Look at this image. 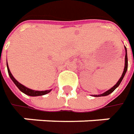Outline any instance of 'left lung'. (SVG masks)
Listing matches in <instances>:
<instances>
[{
  "label": "left lung",
  "mask_w": 134,
  "mask_h": 134,
  "mask_svg": "<svg viewBox=\"0 0 134 134\" xmlns=\"http://www.w3.org/2000/svg\"><path fill=\"white\" fill-rule=\"evenodd\" d=\"M125 69H124L123 73H122V75H121V77H120V79L118 80V82L116 83V84H115V85L113 86L111 89H110L109 90H107V91H106L105 92H104L103 94H100V95H94L95 97H100V96H106V95H110V94L112 93V92H113L119 86V84L121 83V80H123V78H124V77H125V73H126L127 70V54L126 47H125Z\"/></svg>",
  "instance_id": "obj_1"
}]
</instances>
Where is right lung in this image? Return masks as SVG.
Returning <instances> with one entry per match:
<instances>
[{"instance_id": "add662e5", "label": "right lung", "mask_w": 134, "mask_h": 134, "mask_svg": "<svg viewBox=\"0 0 134 134\" xmlns=\"http://www.w3.org/2000/svg\"><path fill=\"white\" fill-rule=\"evenodd\" d=\"M7 70H8V73H9V77H10V78L12 79V80L13 81V83L15 84V86L18 87V89L20 91H21L22 92H24V94H26V95H30V96H40V95H46V94H48L49 93L51 90H45V91H36V90H30V89H29L27 87H26V86H24L22 84H21L18 81L15 79V77H13V75H12V73L10 72V70L9 69V66H8V64H7Z\"/></svg>"}]
</instances>
